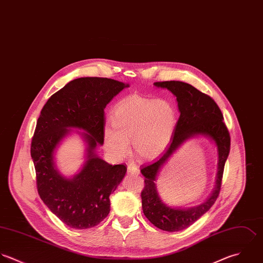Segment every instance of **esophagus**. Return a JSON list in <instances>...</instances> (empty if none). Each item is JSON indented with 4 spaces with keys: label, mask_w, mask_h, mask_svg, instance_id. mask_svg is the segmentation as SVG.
<instances>
[{
    "label": "esophagus",
    "mask_w": 263,
    "mask_h": 263,
    "mask_svg": "<svg viewBox=\"0 0 263 263\" xmlns=\"http://www.w3.org/2000/svg\"><path fill=\"white\" fill-rule=\"evenodd\" d=\"M127 173L130 175H138L140 174V170L138 168V166L135 163H130L127 165Z\"/></svg>",
    "instance_id": "1"
}]
</instances>
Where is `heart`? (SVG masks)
Here are the masks:
<instances>
[{"instance_id":"b5f03b06","label":"heart","mask_w":263,"mask_h":263,"mask_svg":"<svg viewBox=\"0 0 263 263\" xmlns=\"http://www.w3.org/2000/svg\"><path fill=\"white\" fill-rule=\"evenodd\" d=\"M177 119L176 108L167 99L128 96L113 108L112 125L104 126V147L111 156L122 158L129 152L133 140L138 157L156 158L170 145Z\"/></svg>"}]
</instances>
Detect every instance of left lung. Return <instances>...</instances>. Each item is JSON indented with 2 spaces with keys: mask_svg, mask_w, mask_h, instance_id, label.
<instances>
[{
  "mask_svg": "<svg viewBox=\"0 0 263 263\" xmlns=\"http://www.w3.org/2000/svg\"><path fill=\"white\" fill-rule=\"evenodd\" d=\"M154 86L167 88L175 95L179 117L172 143L165 152L154 161L142 165L141 173L145 176V186L141 194L142 207L145 216L156 228L166 232H178L192 226L216 201L221 187L224 164L231 149V137L219 107L208 95L189 84L177 81L158 82L154 83ZM197 135H204L217 145L219 163L216 186L212 196L198 206L190 209L168 206L162 202L158 195L155 183L157 175L175 150L186 139Z\"/></svg>",
  "mask_w": 263,
  "mask_h": 263,
  "instance_id": "1",
  "label": "left lung"
}]
</instances>
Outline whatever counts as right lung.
<instances>
[{"label":"right lung","instance_id":"1","mask_svg":"<svg viewBox=\"0 0 263 263\" xmlns=\"http://www.w3.org/2000/svg\"><path fill=\"white\" fill-rule=\"evenodd\" d=\"M127 84L106 78H81L52 95L43 107L31 141L37 192L47 207L66 226L85 230L99 224L110 212L109 196L126 173L124 164L111 165L96 154L103 145L104 109ZM71 128L85 130L86 162L73 178L61 175L54 152Z\"/></svg>","mask_w":263,"mask_h":263}]
</instances>
